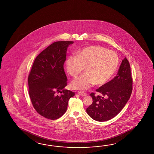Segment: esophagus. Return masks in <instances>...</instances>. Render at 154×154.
<instances>
[{
	"mask_svg": "<svg viewBox=\"0 0 154 154\" xmlns=\"http://www.w3.org/2000/svg\"><path fill=\"white\" fill-rule=\"evenodd\" d=\"M78 94L79 95L82 96H85L87 95L86 93H85V92L83 91H78Z\"/></svg>",
	"mask_w": 154,
	"mask_h": 154,
	"instance_id": "34e87169",
	"label": "esophagus"
}]
</instances>
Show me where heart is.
Wrapping results in <instances>:
<instances>
[{
	"label": "heart",
	"mask_w": 154,
	"mask_h": 154,
	"mask_svg": "<svg viewBox=\"0 0 154 154\" xmlns=\"http://www.w3.org/2000/svg\"><path fill=\"white\" fill-rule=\"evenodd\" d=\"M119 65L117 54L112 51L99 46H90L80 51L76 56H69L66 60V69L69 74L76 78L71 87L74 89L86 90L96 84L104 85L112 78Z\"/></svg>",
	"instance_id": "1"
}]
</instances>
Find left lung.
Instances as JSON below:
<instances>
[{
  "label": "left lung",
  "instance_id": "1",
  "mask_svg": "<svg viewBox=\"0 0 154 154\" xmlns=\"http://www.w3.org/2000/svg\"><path fill=\"white\" fill-rule=\"evenodd\" d=\"M132 86L131 66L128 59L125 58L117 76L96 90L101 95L95 96L94 92L90 94L93 102L86 108L87 113L96 121H107L114 118L130 98Z\"/></svg>",
  "mask_w": 154,
  "mask_h": 154
}]
</instances>
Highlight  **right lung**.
Here are the masks:
<instances>
[{"mask_svg":"<svg viewBox=\"0 0 154 154\" xmlns=\"http://www.w3.org/2000/svg\"><path fill=\"white\" fill-rule=\"evenodd\" d=\"M72 41L53 43L37 56L28 76L29 94L33 107L45 118L55 120L66 111L74 92L65 90L64 70L66 51Z\"/></svg>","mask_w":154,"mask_h":154,"instance_id":"1","label":"right lung"}]
</instances>
